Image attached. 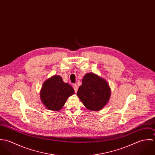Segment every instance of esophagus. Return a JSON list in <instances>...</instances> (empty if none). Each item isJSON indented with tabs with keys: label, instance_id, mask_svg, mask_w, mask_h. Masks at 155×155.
<instances>
[{
	"label": "esophagus",
	"instance_id": "1",
	"mask_svg": "<svg viewBox=\"0 0 155 155\" xmlns=\"http://www.w3.org/2000/svg\"><path fill=\"white\" fill-rule=\"evenodd\" d=\"M73 89H74V91H75L76 92L78 91V86H77L76 84H74V85H73Z\"/></svg>",
	"mask_w": 155,
	"mask_h": 155
}]
</instances>
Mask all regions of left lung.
<instances>
[{
	"instance_id": "left-lung-1",
	"label": "left lung",
	"mask_w": 155,
	"mask_h": 155,
	"mask_svg": "<svg viewBox=\"0 0 155 155\" xmlns=\"http://www.w3.org/2000/svg\"><path fill=\"white\" fill-rule=\"evenodd\" d=\"M111 90L107 82L93 73L86 74L77 95L89 110H101L109 102Z\"/></svg>"
}]
</instances>
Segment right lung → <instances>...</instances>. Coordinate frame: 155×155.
<instances>
[{
    "label": "right lung",
    "instance_id": "1",
    "mask_svg": "<svg viewBox=\"0 0 155 155\" xmlns=\"http://www.w3.org/2000/svg\"><path fill=\"white\" fill-rule=\"evenodd\" d=\"M74 93L72 87L64 83L60 76L54 75L44 83L40 97L47 109L58 111L62 109L67 98Z\"/></svg>",
    "mask_w": 155,
    "mask_h": 155
}]
</instances>
